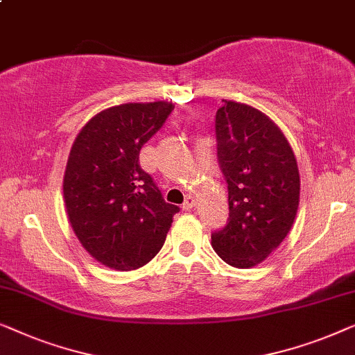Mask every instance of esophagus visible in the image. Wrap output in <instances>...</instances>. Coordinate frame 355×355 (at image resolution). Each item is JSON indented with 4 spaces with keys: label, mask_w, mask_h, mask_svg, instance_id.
<instances>
[{
    "label": "esophagus",
    "mask_w": 355,
    "mask_h": 355,
    "mask_svg": "<svg viewBox=\"0 0 355 355\" xmlns=\"http://www.w3.org/2000/svg\"><path fill=\"white\" fill-rule=\"evenodd\" d=\"M194 206H196V199H194V196H191V194H189V196L184 199L183 209H184V211H191Z\"/></svg>",
    "instance_id": "esophagus-1"
}]
</instances>
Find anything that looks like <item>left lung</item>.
<instances>
[{"instance_id":"left-lung-1","label":"left lung","mask_w":355,"mask_h":355,"mask_svg":"<svg viewBox=\"0 0 355 355\" xmlns=\"http://www.w3.org/2000/svg\"><path fill=\"white\" fill-rule=\"evenodd\" d=\"M216 133L230 218L211 243L228 266L251 268L275 251L296 218V156L277 123L244 103L225 101L217 111Z\"/></svg>"}]
</instances>
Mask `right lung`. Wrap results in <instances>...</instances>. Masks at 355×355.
I'll return each mask as SVG.
<instances>
[{"instance_id": "right-lung-1", "label": "right lung", "mask_w": 355, "mask_h": 355, "mask_svg": "<svg viewBox=\"0 0 355 355\" xmlns=\"http://www.w3.org/2000/svg\"><path fill=\"white\" fill-rule=\"evenodd\" d=\"M172 109L167 101L119 104L93 116L73 139L62 180L69 222L85 251L112 270L146 266L178 212L138 164Z\"/></svg>"}]
</instances>
